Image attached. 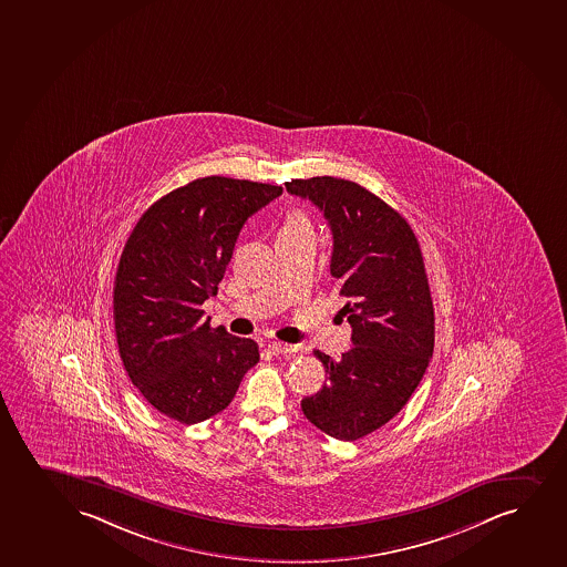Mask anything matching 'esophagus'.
<instances>
[{
    "mask_svg": "<svg viewBox=\"0 0 567 567\" xmlns=\"http://www.w3.org/2000/svg\"><path fill=\"white\" fill-rule=\"evenodd\" d=\"M267 349H269V353L271 354H287L298 351V347L288 346V343H282V341H271V343L267 346Z\"/></svg>",
    "mask_w": 567,
    "mask_h": 567,
    "instance_id": "34e87169",
    "label": "esophagus"
}]
</instances>
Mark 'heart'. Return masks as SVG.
I'll use <instances>...</instances> for the list:
<instances>
[{"label": "heart", "mask_w": 567, "mask_h": 567, "mask_svg": "<svg viewBox=\"0 0 567 567\" xmlns=\"http://www.w3.org/2000/svg\"><path fill=\"white\" fill-rule=\"evenodd\" d=\"M306 229H311V224H309L306 216L300 213H292L288 214L279 234H292V231H306Z\"/></svg>", "instance_id": "obj_1"}]
</instances>
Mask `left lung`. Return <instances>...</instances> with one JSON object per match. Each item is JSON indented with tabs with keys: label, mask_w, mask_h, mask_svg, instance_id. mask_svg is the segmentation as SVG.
Wrapping results in <instances>:
<instances>
[{
	"label": "left lung",
	"mask_w": 567,
	"mask_h": 567,
	"mask_svg": "<svg viewBox=\"0 0 567 567\" xmlns=\"http://www.w3.org/2000/svg\"><path fill=\"white\" fill-rule=\"evenodd\" d=\"M309 199L332 231L330 274L353 328V347L333 360L317 351L327 381L301 410L333 439H362L404 408L434 349V309L420 243L385 200L332 176L285 184Z\"/></svg>",
	"instance_id": "left-lung-1"
}]
</instances>
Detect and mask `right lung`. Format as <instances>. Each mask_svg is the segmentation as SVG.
I'll list each match as a JSON object with an SVG mask.
<instances>
[{"label":"right lung","mask_w":567,"mask_h":567,"mask_svg":"<svg viewBox=\"0 0 567 567\" xmlns=\"http://www.w3.org/2000/svg\"><path fill=\"white\" fill-rule=\"evenodd\" d=\"M282 187L207 176L155 200L134 226L114 285L123 367L142 396L194 425L229 406L258 343L203 320L245 221Z\"/></svg>","instance_id":"right-lung-1"}]
</instances>
